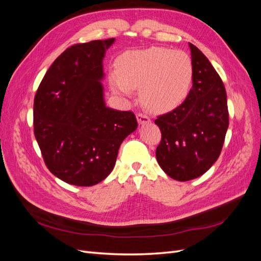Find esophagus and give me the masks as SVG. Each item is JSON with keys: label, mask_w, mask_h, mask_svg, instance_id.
I'll list each match as a JSON object with an SVG mask.
<instances>
[{"label": "esophagus", "mask_w": 261, "mask_h": 261, "mask_svg": "<svg viewBox=\"0 0 261 261\" xmlns=\"http://www.w3.org/2000/svg\"><path fill=\"white\" fill-rule=\"evenodd\" d=\"M137 117V122L139 125H145V124H149L151 123V120H150V117L147 116L146 114H143V113H138L136 115Z\"/></svg>", "instance_id": "1"}]
</instances>
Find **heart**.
I'll use <instances>...</instances> for the list:
<instances>
[{
    "label": "heart",
    "instance_id": "1",
    "mask_svg": "<svg viewBox=\"0 0 261 261\" xmlns=\"http://www.w3.org/2000/svg\"><path fill=\"white\" fill-rule=\"evenodd\" d=\"M193 75V63L185 52L152 46L122 54L116 60L111 86L125 97L139 89L141 103L149 111L164 113L184 103Z\"/></svg>",
    "mask_w": 261,
    "mask_h": 261
}]
</instances>
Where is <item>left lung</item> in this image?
<instances>
[{
  "instance_id": "obj_1",
  "label": "left lung",
  "mask_w": 261,
  "mask_h": 261,
  "mask_svg": "<svg viewBox=\"0 0 261 261\" xmlns=\"http://www.w3.org/2000/svg\"><path fill=\"white\" fill-rule=\"evenodd\" d=\"M189 48L194 68L189 96L183 105L154 121L161 130L156 161L179 181L199 177L212 167L228 127L224 85L204 54L192 43Z\"/></svg>"
}]
</instances>
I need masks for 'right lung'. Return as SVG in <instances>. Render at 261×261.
Instances as JSON below:
<instances>
[{
  "mask_svg": "<svg viewBox=\"0 0 261 261\" xmlns=\"http://www.w3.org/2000/svg\"><path fill=\"white\" fill-rule=\"evenodd\" d=\"M114 41L72 45L53 62L37 90L35 136L46 168L65 183L92 186L103 180L123 140L138 126L133 112L105 102L102 61Z\"/></svg>",
  "mask_w": 261,
  "mask_h": 261,
  "instance_id": "1",
  "label": "right lung"
}]
</instances>
